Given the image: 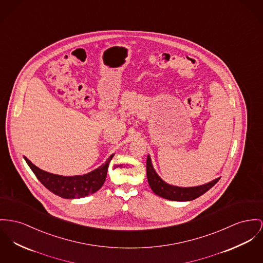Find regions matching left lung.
<instances>
[{
	"mask_svg": "<svg viewBox=\"0 0 263 263\" xmlns=\"http://www.w3.org/2000/svg\"><path fill=\"white\" fill-rule=\"evenodd\" d=\"M146 176L149 186L154 193L160 197L175 201H189L195 199L210 191L219 180V178H216L209 183L194 187H178L167 184L158 176L156 171L154 170L149 157L146 158Z\"/></svg>",
	"mask_w": 263,
	"mask_h": 263,
	"instance_id": "1",
	"label": "left lung"
}]
</instances>
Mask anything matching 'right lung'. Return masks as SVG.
Masks as SVG:
<instances>
[{"instance_id": "obj_1", "label": "right lung", "mask_w": 263, "mask_h": 263, "mask_svg": "<svg viewBox=\"0 0 263 263\" xmlns=\"http://www.w3.org/2000/svg\"><path fill=\"white\" fill-rule=\"evenodd\" d=\"M115 155H111L105 164L88 173V175L77 176H63L53 175L40 170L27 158L25 160L35 174L36 178L50 192L63 198H80L98 192L104 184L109 161Z\"/></svg>"}]
</instances>
